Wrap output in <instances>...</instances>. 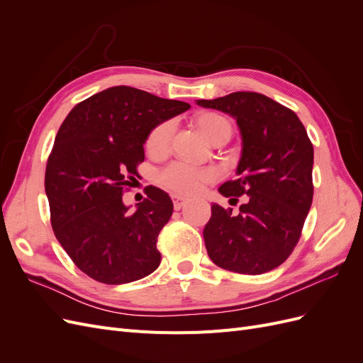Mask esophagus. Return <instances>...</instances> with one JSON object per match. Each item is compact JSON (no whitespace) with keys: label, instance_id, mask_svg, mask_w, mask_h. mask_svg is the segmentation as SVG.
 <instances>
[{"label":"esophagus","instance_id":"esophagus-1","mask_svg":"<svg viewBox=\"0 0 363 363\" xmlns=\"http://www.w3.org/2000/svg\"><path fill=\"white\" fill-rule=\"evenodd\" d=\"M171 199H172V203H174V208L175 211H180V208L188 203V199H184V196H182V195H175V194H172L171 195Z\"/></svg>","mask_w":363,"mask_h":363}]
</instances>
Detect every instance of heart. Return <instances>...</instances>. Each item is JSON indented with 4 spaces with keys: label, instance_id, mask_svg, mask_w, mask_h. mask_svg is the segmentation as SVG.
I'll return each instance as SVG.
<instances>
[{
    "label": "heart",
    "instance_id": "obj_1",
    "mask_svg": "<svg viewBox=\"0 0 363 363\" xmlns=\"http://www.w3.org/2000/svg\"><path fill=\"white\" fill-rule=\"evenodd\" d=\"M196 124L201 133L208 139L224 133H232V125L228 121L216 113H204ZM174 135V121H163L162 124L151 130L147 139V151L150 155H162L171 145V139ZM216 177V172L211 168H199L186 162H171L167 167L162 168L157 174V182L172 192L177 194H194L199 191L203 184L212 182Z\"/></svg>",
    "mask_w": 363,
    "mask_h": 363
}]
</instances>
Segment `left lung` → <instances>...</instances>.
Listing matches in <instances>:
<instances>
[{
    "label": "left lung",
    "mask_w": 363,
    "mask_h": 363,
    "mask_svg": "<svg viewBox=\"0 0 363 363\" xmlns=\"http://www.w3.org/2000/svg\"><path fill=\"white\" fill-rule=\"evenodd\" d=\"M236 119L242 152L224 196L247 195L239 213L212 204L204 227L208 257L224 269L257 276L280 267L301 236L313 199V145L291 108L257 92L196 100ZM238 201V199H232Z\"/></svg>",
    "instance_id": "left-lung-1"
}]
</instances>
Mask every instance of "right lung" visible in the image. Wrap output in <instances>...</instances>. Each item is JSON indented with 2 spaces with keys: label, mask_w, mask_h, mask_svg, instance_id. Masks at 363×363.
<instances>
[{
  "label": "right lung",
  "mask_w": 363,
  "mask_h": 363,
  "mask_svg": "<svg viewBox=\"0 0 363 363\" xmlns=\"http://www.w3.org/2000/svg\"><path fill=\"white\" fill-rule=\"evenodd\" d=\"M191 108L130 86L77 104L60 125L45 171L51 225L63 250L91 279L123 284L160 265L157 236L172 215L169 195L148 186L131 212L123 192L136 180L151 130Z\"/></svg>",
  "instance_id": "add662e5"
}]
</instances>
